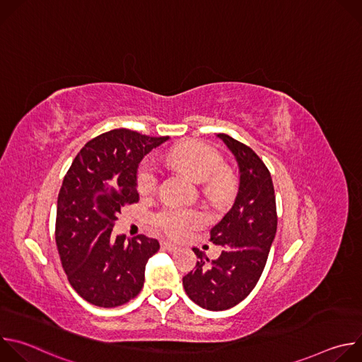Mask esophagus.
I'll return each instance as SVG.
<instances>
[{"instance_id":"1","label":"esophagus","mask_w":362,"mask_h":362,"mask_svg":"<svg viewBox=\"0 0 362 362\" xmlns=\"http://www.w3.org/2000/svg\"><path fill=\"white\" fill-rule=\"evenodd\" d=\"M162 247H163V249H166V250H170V252H173V250H176L179 246H177L176 243H172V242H169V240H162Z\"/></svg>"}]
</instances>
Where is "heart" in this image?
Instances as JSON below:
<instances>
[{"label":"heart","instance_id":"heart-1","mask_svg":"<svg viewBox=\"0 0 362 362\" xmlns=\"http://www.w3.org/2000/svg\"><path fill=\"white\" fill-rule=\"evenodd\" d=\"M168 160L179 169L186 170L194 180L206 182L211 192H221L226 186V176L218 172L222 165L221 154L211 146L189 141L168 154ZM159 182V169L153 159H144L136 175L137 189L141 194H150L156 190ZM203 218L196 211H186L179 208H166L154 216V222L172 236H185L192 229L202 223Z\"/></svg>","mask_w":362,"mask_h":362}]
</instances>
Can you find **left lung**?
I'll use <instances>...</instances> for the list:
<instances>
[{"instance_id":"1","label":"left lung","mask_w":362,"mask_h":362,"mask_svg":"<svg viewBox=\"0 0 362 362\" xmlns=\"http://www.w3.org/2000/svg\"><path fill=\"white\" fill-rule=\"evenodd\" d=\"M235 156L239 186L232 208L212 228L211 240L223 247L209 264L208 256L193 249L200 261L183 276L187 296L209 311H225L245 299L265 268L276 235V202L271 173L259 156L228 134H216Z\"/></svg>"}]
</instances>
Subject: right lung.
<instances>
[{"label": "right lung", "instance_id": "add662e5", "mask_svg": "<svg viewBox=\"0 0 362 362\" xmlns=\"http://www.w3.org/2000/svg\"><path fill=\"white\" fill-rule=\"evenodd\" d=\"M169 137L115 129L87 141L73 160L57 199L56 242L73 289L87 302L120 306L143 288L156 239L112 235L124 204L139 202L140 162Z\"/></svg>", "mask_w": 362, "mask_h": 362}]
</instances>
